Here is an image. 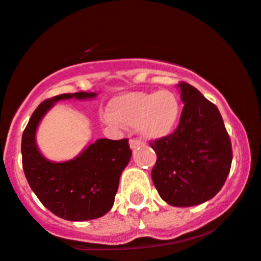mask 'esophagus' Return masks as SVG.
<instances>
[{
    "label": "esophagus",
    "instance_id": "obj_1",
    "mask_svg": "<svg viewBox=\"0 0 261 261\" xmlns=\"http://www.w3.org/2000/svg\"><path fill=\"white\" fill-rule=\"evenodd\" d=\"M129 145H130L132 150H134V149H137V148H139V146H142L143 145V142H142V140H139V139H130L129 140Z\"/></svg>",
    "mask_w": 261,
    "mask_h": 261
}]
</instances>
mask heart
Listing matches in <instances>:
<instances>
[{
    "instance_id": "b5f03b06",
    "label": "heart",
    "mask_w": 261,
    "mask_h": 261,
    "mask_svg": "<svg viewBox=\"0 0 261 261\" xmlns=\"http://www.w3.org/2000/svg\"><path fill=\"white\" fill-rule=\"evenodd\" d=\"M181 113L176 93L162 90L151 92H128L117 96L108 105L110 124L136 127L146 139H162L172 133Z\"/></svg>"
}]
</instances>
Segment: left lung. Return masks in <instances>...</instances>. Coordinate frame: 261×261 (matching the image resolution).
<instances>
[{"label":"left lung","instance_id":"obj_1","mask_svg":"<svg viewBox=\"0 0 261 261\" xmlns=\"http://www.w3.org/2000/svg\"><path fill=\"white\" fill-rule=\"evenodd\" d=\"M175 132L150 146L156 153L151 178L160 197L175 207L201 204L218 194L232 165V144L218 108L190 84Z\"/></svg>","mask_w":261,"mask_h":261}]
</instances>
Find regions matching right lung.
Here are the masks:
<instances>
[{
    "label": "right lung",
    "mask_w": 261,
    "mask_h": 261,
    "mask_svg": "<svg viewBox=\"0 0 261 261\" xmlns=\"http://www.w3.org/2000/svg\"><path fill=\"white\" fill-rule=\"evenodd\" d=\"M96 96V92H75L45 99L33 112L22 136V164L29 186L46 208L66 221L99 218L112 208L119 177L132 156L128 139H97L74 159L55 163L38 149L37 128L60 99Z\"/></svg>",
    "instance_id": "right-lung-1"
}]
</instances>
